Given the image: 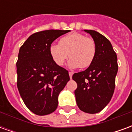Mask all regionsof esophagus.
<instances>
[{
	"label": "esophagus",
	"mask_w": 132,
	"mask_h": 132,
	"mask_svg": "<svg viewBox=\"0 0 132 132\" xmlns=\"http://www.w3.org/2000/svg\"><path fill=\"white\" fill-rule=\"evenodd\" d=\"M69 76H70V78H72V76H73V72L69 71Z\"/></svg>",
	"instance_id": "obj_1"
}]
</instances>
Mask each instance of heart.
Instances as JSON below:
<instances>
[{"label":"heart","mask_w":132,"mask_h":132,"mask_svg":"<svg viewBox=\"0 0 132 132\" xmlns=\"http://www.w3.org/2000/svg\"><path fill=\"white\" fill-rule=\"evenodd\" d=\"M52 59L58 66H63L66 60L71 58V68L86 69L90 66L96 54V45L93 39L83 34L73 32L61 37L59 44L49 47Z\"/></svg>","instance_id":"obj_1"}]
</instances>
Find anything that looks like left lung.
Masks as SVG:
<instances>
[{"instance_id":"1","label":"left lung","mask_w":132,"mask_h":132,"mask_svg":"<svg viewBox=\"0 0 132 132\" xmlns=\"http://www.w3.org/2000/svg\"><path fill=\"white\" fill-rule=\"evenodd\" d=\"M91 35L96 45L94 61L83 71L75 73L77 83L75 96L80 110L90 114L99 112L111 100L118 71L117 57L110 42L95 30H84Z\"/></svg>"}]
</instances>
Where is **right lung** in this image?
I'll return each mask as SVG.
<instances>
[{"label":"right lung","instance_id":"1","mask_svg":"<svg viewBox=\"0 0 132 132\" xmlns=\"http://www.w3.org/2000/svg\"><path fill=\"white\" fill-rule=\"evenodd\" d=\"M69 32L49 30L34 33L20 49L17 86L25 105L35 114L54 112L59 95L70 80L69 71L58 66L49 53L52 42Z\"/></svg>","mask_w":132,"mask_h":132}]
</instances>
